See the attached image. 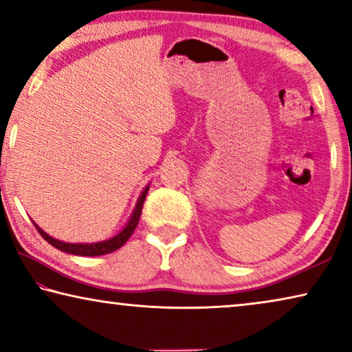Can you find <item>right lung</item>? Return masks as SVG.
Wrapping results in <instances>:
<instances>
[{"mask_svg":"<svg viewBox=\"0 0 352 352\" xmlns=\"http://www.w3.org/2000/svg\"><path fill=\"white\" fill-rule=\"evenodd\" d=\"M146 192H148V186L145 188L140 194L138 204H135V208L133 214H131L129 221L126 226L123 228V230H120V232L115 235V237L109 239V240H104V242H98V243H66V242H60V240H56L54 237H50L49 234H45L44 230H42L38 224L34 223L36 229H38V232L44 237V240H47L52 246H55L56 250L60 251H65V253H69V254H77V256H102V254H109L112 253V251L122 248V246L128 242V239L133 235L135 226H138L139 219H140V213H142V207H144V201H145V196Z\"/></svg>","mask_w":352,"mask_h":352,"instance_id":"add662e5","label":"right lung"}]
</instances>
